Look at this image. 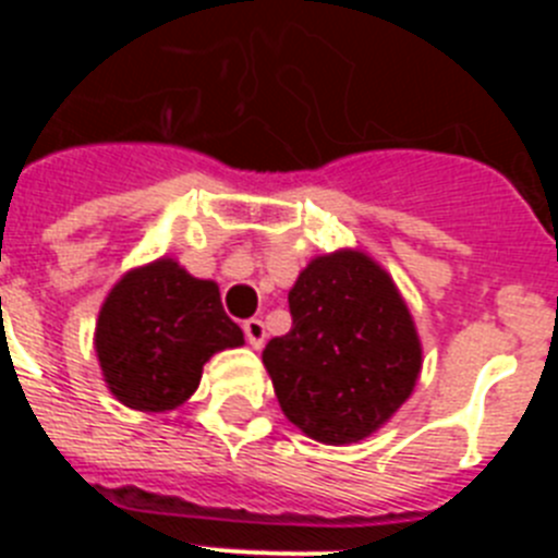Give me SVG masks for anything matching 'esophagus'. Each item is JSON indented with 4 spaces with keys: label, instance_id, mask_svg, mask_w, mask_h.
<instances>
[{
    "label": "esophagus",
    "instance_id": "1",
    "mask_svg": "<svg viewBox=\"0 0 558 558\" xmlns=\"http://www.w3.org/2000/svg\"><path fill=\"white\" fill-rule=\"evenodd\" d=\"M245 329V338H248V343L254 349H263L265 347V338H268V332H265V324L259 322V318H248V322L243 324Z\"/></svg>",
    "mask_w": 558,
    "mask_h": 558
}]
</instances>
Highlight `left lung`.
<instances>
[{"instance_id":"1","label":"left lung","mask_w":558,"mask_h":558,"mask_svg":"<svg viewBox=\"0 0 558 558\" xmlns=\"http://www.w3.org/2000/svg\"><path fill=\"white\" fill-rule=\"evenodd\" d=\"M288 302L293 329L263 352L279 408L322 445H357L416 388L422 340L411 310L360 248L313 256Z\"/></svg>"}]
</instances>
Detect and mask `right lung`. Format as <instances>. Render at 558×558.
Here are the masks:
<instances>
[{"mask_svg": "<svg viewBox=\"0 0 558 558\" xmlns=\"http://www.w3.org/2000/svg\"><path fill=\"white\" fill-rule=\"evenodd\" d=\"M243 343V329L223 313L218 282L195 279L172 256L122 274L95 327L106 388L142 413L184 405L198 391L206 360Z\"/></svg>", "mask_w": 558, "mask_h": 558, "instance_id": "right-lung-1", "label": "right lung"}]
</instances>
